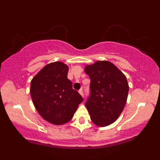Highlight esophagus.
Returning a JSON list of instances; mask_svg holds the SVG:
<instances>
[{
    "instance_id": "1",
    "label": "esophagus",
    "mask_w": 160,
    "mask_h": 160,
    "mask_svg": "<svg viewBox=\"0 0 160 160\" xmlns=\"http://www.w3.org/2000/svg\"><path fill=\"white\" fill-rule=\"evenodd\" d=\"M79 93H80L81 96L83 97V91H82V89H80V90H79Z\"/></svg>"
}]
</instances>
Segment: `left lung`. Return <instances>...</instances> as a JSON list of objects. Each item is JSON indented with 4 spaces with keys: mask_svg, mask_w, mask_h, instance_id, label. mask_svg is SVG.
Wrapping results in <instances>:
<instances>
[{
    "mask_svg": "<svg viewBox=\"0 0 160 160\" xmlns=\"http://www.w3.org/2000/svg\"><path fill=\"white\" fill-rule=\"evenodd\" d=\"M90 78V96L86 107L93 123L104 127L118 119L126 105L128 83L123 73L108 61H97L84 68Z\"/></svg>",
    "mask_w": 160,
    "mask_h": 160,
    "instance_id": "8db88e82",
    "label": "left lung"
}]
</instances>
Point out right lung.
<instances>
[{
	"instance_id": "1",
	"label": "right lung",
	"mask_w": 160,
	"mask_h": 160,
	"mask_svg": "<svg viewBox=\"0 0 160 160\" xmlns=\"http://www.w3.org/2000/svg\"><path fill=\"white\" fill-rule=\"evenodd\" d=\"M68 69L63 62H52L40 70L31 82L34 107L45 120L54 125L69 122L83 100L67 78Z\"/></svg>"
}]
</instances>
